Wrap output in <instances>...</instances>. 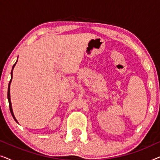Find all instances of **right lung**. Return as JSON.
Instances as JSON below:
<instances>
[{
	"mask_svg": "<svg viewBox=\"0 0 160 160\" xmlns=\"http://www.w3.org/2000/svg\"><path fill=\"white\" fill-rule=\"evenodd\" d=\"M17 62H16V63H17ZM16 63H15V64L13 65V68H12V76H11V77H12V73H13V69H14V66H15V65H16ZM12 78H11V80H10V82H9V84H8V103H9V108H10V111H11V113H12V117H13V118H14V120L15 121H16L17 122V119H16V118L14 117V113H13V111H12V103H11V99H10V84H11V82H12Z\"/></svg>",
	"mask_w": 160,
	"mask_h": 160,
	"instance_id": "add662e5",
	"label": "right lung"
}]
</instances>
